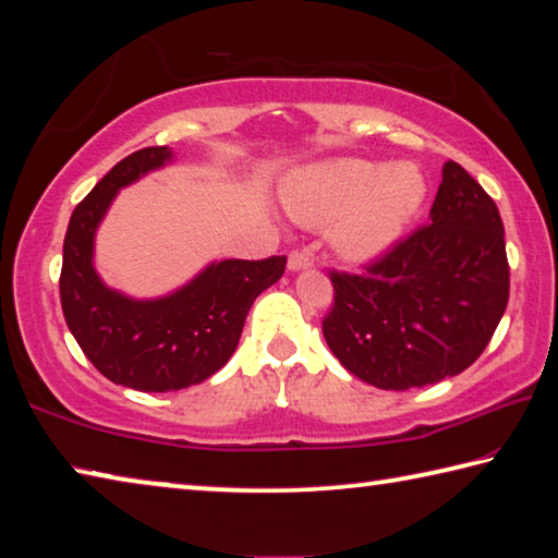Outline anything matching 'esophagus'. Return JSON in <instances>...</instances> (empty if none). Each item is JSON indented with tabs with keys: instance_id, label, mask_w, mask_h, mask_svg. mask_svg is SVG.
I'll use <instances>...</instances> for the list:
<instances>
[{
	"instance_id": "34e87169",
	"label": "esophagus",
	"mask_w": 558,
	"mask_h": 558,
	"mask_svg": "<svg viewBox=\"0 0 558 558\" xmlns=\"http://www.w3.org/2000/svg\"><path fill=\"white\" fill-rule=\"evenodd\" d=\"M312 267V256L306 252H291L289 254V271H304Z\"/></svg>"
}]
</instances>
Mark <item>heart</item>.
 I'll list each match as a JSON object with an SVG mask.
<instances>
[{"label":"heart","instance_id":"b5f03b06","mask_svg":"<svg viewBox=\"0 0 558 558\" xmlns=\"http://www.w3.org/2000/svg\"><path fill=\"white\" fill-rule=\"evenodd\" d=\"M289 217L329 225V242L349 262H368L397 244L426 199V179L414 165L359 157L319 161L281 182Z\"/></svg>","mask_w":558,"mask_h":558}]
</instances>
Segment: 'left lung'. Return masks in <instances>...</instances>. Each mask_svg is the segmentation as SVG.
Returning <instances> with one entry per match:
<instances>
[{
    "label": "left lung",
    "mask_w": 558,
    "mask_h": 558,
    "mask_svg": "<svg viewBox=\"0 0 558 558\" xmlns=\"http://www.w3.org/2000/svg\"><path fill=\"white\" fill-rule=\"evenodd\" d=\"M331 284L322 329L347 372L387 391L457 376L507 312L499 209L464 167L447 161L428 225L364 274H331Z\"/></svg>",
    "instance_id": "1"
}]
</instances>
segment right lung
<instances>
[{
  "label": "right lung",
  "mask_w": 558,
  "mask_h": 558,
  "mask_svg": "<svg viewBox=\"0 0 558 558\" xmlns=\"http://www.w3.org/2000/svg\"><path fill=\"white\" fill-rule=\"evenodd\" d=\"M171 161L169 147H147L119 161L76 204L64 236L59 294L66 327L109 381L136 391H179L217 374L234 354L254 299L287 267V256L211 262L154 299L107 287L94 267L99 225L124 186Z\"/></svg>",
  "instance_id": "obj_1"
}]
</instances>
